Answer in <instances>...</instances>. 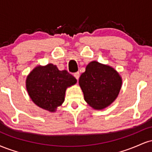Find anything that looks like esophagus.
I'll use <instances>...</instances> for the list:
<instances>
[{
	"label": "esophagus",
	"mask_w": 152,
	"mask_h": 152,
	"mask_svg": "<svg viewBox=\"0 0 152 152\" xmlns=\"http://www.w3.org/2000/svg\"><path fill=\"white\" fill-rule=\"evenodd\" d=\"M74 77L76 78V79H78V78H79V76H80V74H79V72H76V73H75V74H74Z\"/></svg>",
	"instance_id": "esophagus-1"
}]
</instances>
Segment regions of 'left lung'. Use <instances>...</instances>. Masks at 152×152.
Instances as JSON below:
<instances>
[{"label":"left lung","instance_id":"obj_1","mask_svg":"<svg viewBox=\"0 0 152 152\" xmlns=\"http://www.w3.org/2000/svg\"><path fill=\"white\" fill-rule=\"evenodd\" d=\"M84 100L95 110H102L117 98L122 78L113 67L96 61H91L78 81Z\"/></svg>","mask_w":152,"mask_h":152}]
</instances>
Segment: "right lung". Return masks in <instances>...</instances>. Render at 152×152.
I'll list each match as a JSON object with an SVG mask.
<instances>
[{
  "label": "right lung",
  "instance_id": "1",
  "mask_svg": "<svg viewBox=\"0 0 152 152\" xmlns=\"http://www.w3.org/2000/svg\"><path fill=\"white\" fill-rule=\"evenodd\" d=\"M76 82L77 80L67 71H59L56 66L48 64L38 65L29 73L26 87L36 105L52 113L64 103L68 87Z\"/></svg>",
  "mask_w": 152,
  "mask_h": 152
}]
</instances>
